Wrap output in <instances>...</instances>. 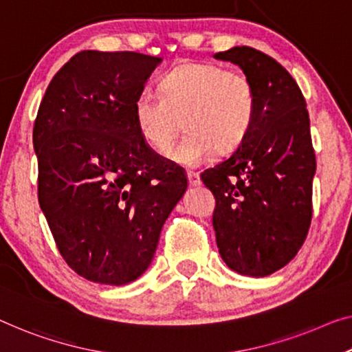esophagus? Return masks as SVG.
Returning <instances> with one entry per match:
<instances>
[{
    "instance_id": "34e87169",
    "label": "esophagus",
    "mask_w": 352,
    "mask_h": 352,
    "mask_svg": "<svg viewBox=\"0 0 352 352\" xmlns=\"http://www.w3.org/2000/svg\"><path fill=\"white\" fill-rule=\"evenodd\" d=\"M186 177H188V182H190V186L201 185V177H199L197 172H188Z\"/></svg>"
}]
</instances>
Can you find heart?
Masks as SVG:
<instances>
[{
    "label": "heart",
    "mask_w": 352,
    "mask_h": 352,
    "mask_svg": "<svg viewBox=\"0 0 352 352\" xmlns=\"http://www.w3.org/2000/svg\"><path fill=\"white\" fill-rule=\"evenodd\" d=\"M161 93L142 88L134 99V122L151 148L164 155L182 120L188 131L170 158L196 166L214 150L237 148L254 120V90L248 77L212 63H185L162 77Z\"/></svg>",
    "instance_id": "heart-1"
}]
</instances>
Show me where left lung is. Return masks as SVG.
<instances>
[{
	"mask_svg": "<svg viewBox=\"0 0 352 352\" xmlns=\"http://www.w3.org/2000/svg\"><path fill=\"white\" fill-rule=\"evenodd\" d=\"M213 56L243 71L256 101L243 142L201 175L217 201V245L230 270L267 276L294 259L310 229L316 158L307 102L289 72L253 47Z\"/></svg>",
	"mask_w": 352,
	"mask_h": 352,
	"instance_id": "1",
	"label": "left lung"
}]
</instances>
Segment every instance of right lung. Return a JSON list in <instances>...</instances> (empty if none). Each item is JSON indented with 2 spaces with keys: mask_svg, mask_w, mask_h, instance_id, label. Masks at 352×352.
I'll list each match as a JSON object with an SVG mask.
<instances>
[{
  "mask_svg": "<svg viewBox=\"0 0 352 352\" xmlns=\"http://www.w3.org/2000/svg\"><path fill=\"white\" fill-rule=\"evenodd\" d=\"M161 61L78 52L52 78L34 122L42 213L67 265L101 285H128L148 269L188 186L134 122V99Z\"/></svg>",
  "mask_w": 352,
  "mask_h": 352,
  "instance_id": "right-lung-1",
  "label": "right lung"
}]
</instances>
